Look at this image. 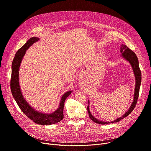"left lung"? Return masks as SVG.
Instances as JSON below:
<instances>
[{"label":"left lung","instance_id":"1","mask_svg":"<svg viewBox=\"0 0 151 151\" xmlns=\"http://www.w3.org/2000/svg\"><path fill=\"white\" fill-rule=\"evenodd\" d=\"M121 49V55L122 57L124 58L125 60H127V61H129L130 62V63L132 65V67L133 68V72H134V76H135V80H136V84H135V88H134V99H133V101L132 102V104L130 107V108L129 109V110L125 113V114H124L122 117L117 118V119L111 121V122H104V121H101L100 120H98L97 119L95 118L92 114L90 112L89 110V106L88 105V111L89 113V117L91 118V119L95 122L96 123L99 124H110V123H114V122H117L119 121H120L122 119H124V117H127L128 115H129L132 111L133 110V109L135 107L137 103L138 99V96H139V88H140V85H141V70L139 69V62H138V58L137 56V55L135 54L133 51H132L131 50H130L129 47L125 45L122 44L121 46L120 47Z\"/></svg>","mask_w":151,"mask_h":151}]
</instances>
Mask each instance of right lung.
<instances>
[{
  "mask_svg": "<svg viewBox=\"0 0 151 151\" xmlns=\"http://www.w3.org/2000/svg\"><path fill=\"white\" fill-rule=\"evenodd\" d=\"M38 40L39 38L38 37L30 38L20 49L18 50L17 53H16L12 65L10 88L13 97L15 101H17L18 105L19 106L22 111L30 120L33 121L36 124L42 125H46L56 124L63 119V106H64V102L67 97L70 96L71 92H72V91H69L63 95L59 103V108L51 114L43 113L35 111L29 105L26 100L24 99L22 94L21 93L19 83V67L24 55L26 54V51L28 50L30 46H32L34 43Z\"/></svg>",
  "mask_w": 151,
  "mask_h": 151,
  "instance_id": "1",
  "label": "right lung"
}]
</instances>
